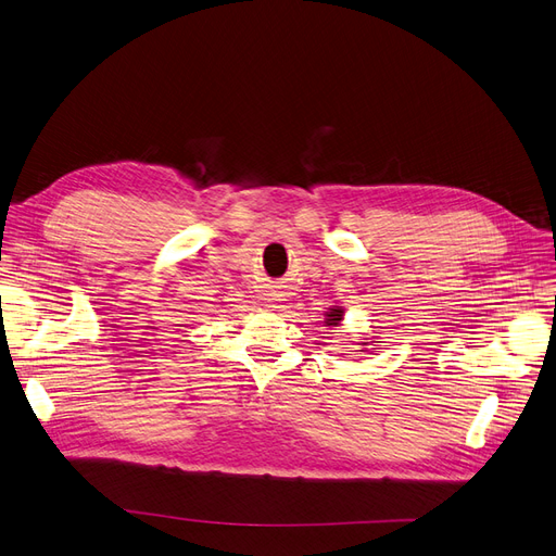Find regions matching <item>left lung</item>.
Returning <instances> with one entry per match:
<instances>
[{
    "label": "left lung",
    "instance_id": "1",
    "mask_svg": "<svg viewBox=\"0 0 556 556\" xmlns=\"http://www.w3.org/2000/svg\"><path fill=\"white\" fill-rule=\"evenodd\" d=\"M341 319H343V307L341 305H332L326 312V321L324 324L326 326H339ZM362 346H368V341H362Z\"/></svg>",
    "mask_w": 556,
    "mask_h": 556
}]
</instances>
